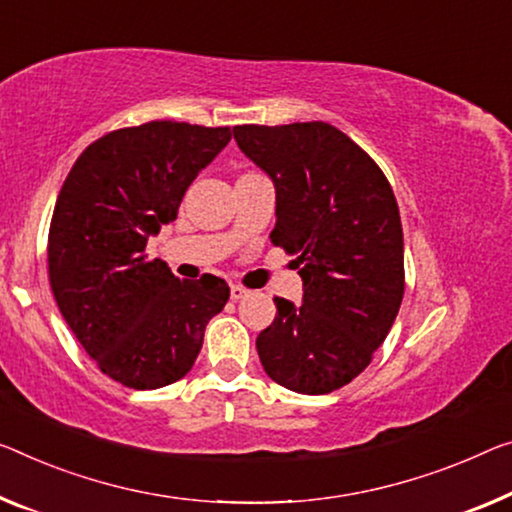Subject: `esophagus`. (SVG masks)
<instances>
[{"label": "esophagus", "mask_w": 512, "mask_h": 512, "mask_svg": "<svg viewBox=\"0 0 512 512\" xmlns=\"http://www.w3.org/2000/svg\"><path fill=\"white\" fill-rule=\"evenodd\" d=\"M245 297H249V290L242 288V286H231V300L238 302V300H245Z\"/></svg>", "instance_id": "esophagus-1"}]
</instances>
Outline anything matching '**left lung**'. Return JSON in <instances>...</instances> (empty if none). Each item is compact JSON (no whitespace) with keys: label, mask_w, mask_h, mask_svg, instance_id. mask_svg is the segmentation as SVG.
Segmentation results:
<instances>
[{"label":"left lung","mask_w":512,"mask_h":512,"mask_svg":"<svg viewBox=\"0 0 512 512\" xmlns=\"http://www.w3.org/2000/svg\"><path fill=\"white\" fill-rule=\"evenodd\" d=\"M240 151L274 183L272 245L295 254L302 304L274 297L256 338L265 373L320 396L371 364L405 293L403 224L380 167L334 125H238Z\"/></svg>","instance_id":"1"}]
</instances>
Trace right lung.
<instances>
[{"label":"right lung","instance_id":"right-lung-1","mask_svg":"<svg viewBox=\"0 0 512 512\" xmlns=\"http://www.w3.org/2000/svg\"><path fill=\"white\" fill-rule=\"evenodd\" d=\"M231 135L174 121L114 130L61 187L47 240L54 300L86 355L123 387L160 389L190 373L206 325L229 302L224 279L180 281L144 251Z\"/></svg>","mask_w":512,"mask_h":512}]
</instances>
